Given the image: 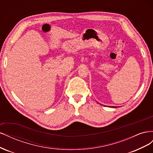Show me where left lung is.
<instances>
[{"label":"left lung","instance_id":"8db88e82","mask_svg":"<svg viewBox=\"0 0 153 153\" xmlns=\"http://www.w3.org/2000/svg\"><path fill=\"white\" fill-rule=\"evenodd\" d=\"M112 107H113V108H117V106H112Z\"/></svg>","mask_w":153,"mask_h":153}]
</instances>
